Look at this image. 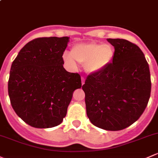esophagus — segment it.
<instances>
[{
  "label": "esophagus",
  "instance_id": "esophagus-1",
  "mask_svg": "<svg viewBox=\"0 0 158 158\" xmlns=\"http://www.w3.org/2000/svg\"><path fill=\"white\" fill-rule=\"evenodd\" d=\"M81 79H82V85H83L85 83V78L82 77Z\"/></svg>",
  "mask_w": 158,
  "mask_h": 158
}]
</instances>
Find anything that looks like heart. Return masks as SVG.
<instances>
[{
    "label": "heart",
    "mask_w": 158,
    "mask_h": 158,
    "mask_svg": "<svg viewBox=\"0 0 158 158\" xmlns=\"http://www.w3.org/2000/svg\"><path fill=\"white\" fill-rule=\"evenodd\" d=\"M114 57V49L109 44L80 43L71 48L70 54L64 53L63 59L69 67L77 68V62L85 64L86 72L98 73L108 66Z\"/></svg>",
    "instance_id": "heart-1"
}]
</instances>
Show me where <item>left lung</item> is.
Segmentation results:
<instances>
[{
  "label": "left lung",
  "mask_w": 158,
  "mask_h": 158,
  "mask_svg": "<svg viewBox=\"0 0 158 158\" xmlns=\"http://www.w3.org/2000/svg\"><path fill=\"white\" fill-rule=\"evenodd\" d=\"M107 40L114 47V60L103 71L89 75L82 88L91 123L105 130L118 131L143 114L152 82L142 50L125 39Z\"/></svg>",
  "instance_id": "obj_1"
}]
</instances>
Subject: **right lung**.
<instances>
[{
    "instance_id": "add662e5",
    "label": "right lung",
    "mask_w": 158,
    "mask_h": 158,
    "mask_svg": "<svg viewBox=\"0 0 158 158\" xmlns=\"http://www.w3.org/2000/svg\"><path fill=\"white\" fill-rule=\"evenodd\" d=\"M69 37L29 41L11 65L8 94L16 114L31 127H57L66 117L73 92L82 87L79 74L64 68Z\"/></svg>"
}]
</instances>
